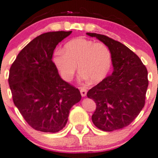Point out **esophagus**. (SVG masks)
Returning a JSON list of instances; mask_svg holds the SVG:
<instances>
[{
  "mask_svg": "<svg viewBox=\"0 0 158 158\" xmlns=\"http://www.w3.org/2000/svg\"><path fill=\"white\" fill-rule=\"evenodd\" d=\"M80 93L82 97H85L87 94V90L85 88H80Z\"/></svg>",
  "mask_w": 158,
  "mask_h": 158,
  "instance_id": "obj_1",
  "label": "esophagus"
}]
</instances>
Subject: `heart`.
Masks as SVG:
<instances>
[{
	"label": "heart",
	"mask_w": 158,
	"mask_h": 158,
	"mask_svg": "<svg viewBox=\"0 0 158 158\" xmlns=\"http://www.w3.org/2000/svg\"><path fill=\"white\" fill-rule=\"evenodd\" d=\"M53 60L65 80L73 79L78 64L81 80L90 79L92 83H98L107 76L112 59L104 43L79 37L66 44L64 49H57Z\"/></svg>",
	"instance_id": "b5f03b06"
}]
</instances>
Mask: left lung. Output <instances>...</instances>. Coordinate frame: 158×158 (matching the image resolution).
Returning a JSON list of instances; mask_svg holds the SVG:
<instances>
[{"instance_id":"obj_1","label":"left lung","mask_w":158,"mask_h":158,"mask_svg":"<svg viewBox=\"0 0 158 158\" xmlns=\"http://www.w3.org/2000/svg\"><path fill=\"white\" fill-rule=\"evenodd\" d=\"M109 47L113 72L87 92L96 103L92 121L105 131L130 125L144 106L148 86V70L139 57L126 46L107 36L86 33Z\"/></svg>"}]
</instances>
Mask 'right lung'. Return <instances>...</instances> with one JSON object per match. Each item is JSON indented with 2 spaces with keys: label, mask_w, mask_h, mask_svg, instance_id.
I'll return each instance as SVG.
<instances>
[{
  "label": "right lung",
  "mask_w": 158,
  "mask_h": 158,
  "mask_svg": "<svg viewBox=\"0 0 158 158\" xmlns=\"http://www.w3.org/2000/svg\"><path fill=\"white\" fill-rule=\"evenodd\" d=\"M72 31L48 32L30 41L11 65L8 82L14 105L36 131L56 133L81 100L78 89L62 79L52 61L54 49Z\"/></svg>",
  "instance_id": "1"
}]
</instances>
